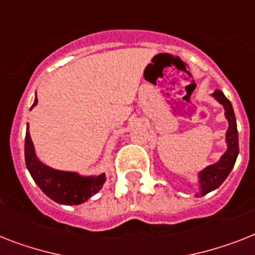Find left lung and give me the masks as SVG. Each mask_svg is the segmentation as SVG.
<instances>
[{"mask_svg": "<svg viewBox=\"0 0 255 255\" xmlns=\"http://www.w3.org/2000/svg\"><path fill=\"white\" fill-rule=\"evenodd\" d=\"M214 99L217 100L218 103H221L225 108V118L228 119L229 128L226 131V144H228V149L222 155V157L218 160L216 164H212L205 169H202L198 173V184H200V192L196 196H205L212 190L217 189L218 186L221 185L222 182L225 181L226 177L233 169L236 160H237L238 152V131H237V122H236V115H234L233 106L230 103V100L224 95V92L220 90L212 94Z\"/></svg>", "mask_w": 255, "mask_h": 255, "instance_id": "1", "label": "left lung"}]
</instances>
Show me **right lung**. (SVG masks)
Wrapping results in <instances>:
<instances>
[{
    "mask_svg": "<svg viewBox=\"0 0 255 255\" xmlns=\"http://www.w3.org/2000/svg\"><path fill=\"white\" fill-rule=\"evenodd\" d=\"M35 98L33 106H37ZM25 161L31 177L42 192L53 201L62 205H79L98 193L104 181L106 174L99 176H81L77 172H66L47 167L38 160L34 144L30 137L29 128L25 137Z\"/></svg>",
    "mask_w": 255,
    "mask_h": 255,
    "instance_id": "right-lung-1",
    "label": "right lung"
}]
</instances>
